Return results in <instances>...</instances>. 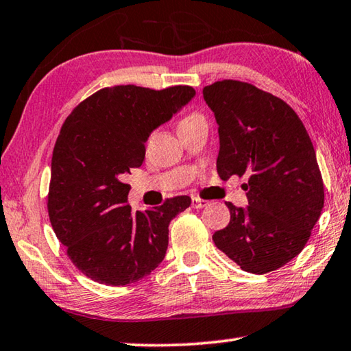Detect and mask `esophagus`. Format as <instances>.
Instances as JSON below:
<instances>
[{"label":"esophagus","mask_w":351,"mask_h":351,"mask_svg":"<svg viewBox=\"0 0 351 351\" xmlns=\"http://www.w3.org/2000/svg\"><path fill=\"white\" fill-rule=\"evenodd\" d=\"M191 205L193 208H204V206L208 205V200H204V199H199V197H193L191 199Z\"/></svg>","instance_id":"1"}]
</instances>
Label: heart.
Masks as SVG:
<instances>
[{"mask_svg":"<svg viewBox=\"0 0 351 351\" xmlns=\"http://www.w3.org/2000/svg\"><path fill=\"white\" fill-rule=\"evenodd\" d=\"M200 119H204L202 117H200L199 113H189V114H186L185 118L182 119V121L179 123V128L180 125H185V124H189V123H194V121H200Z\"/></svg>","mask_w":351,"mask_h":351,"instance_id":"obj_1","label":"heart"}]
</instances>
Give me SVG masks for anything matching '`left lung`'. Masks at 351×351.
Segmentation results:
<instances>
[{"mask_svg": "<svg viewBox=\"0 0 351 351\" xmlns=\"http://www.w3.org/2000/svg\"><path fill=\"white\" fill-rule=\"evenodd\" d=\"M219 128L217 174L249 176V205L230 210L216 247L250 274H267L295 258L324 208V180L305 125L283 99L239 80L204 88Z\"/></svg>", "mask_w": 351, "mask_h": 351, "instance_id": "1", "label": "left lung"}]
</instances>
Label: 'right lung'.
<instances>
[{
    "label": "right lung",
    "mask_w": 351,
    "mask_h": 351,
    "mask_svg": "<svg viewBox=\"0 0 351 351\" xmlns=\"http://www.w3.org/2000/svg\"><path fill=\"white\" fill-rule=\"evenodd\" d=\"M196 95L188 85L102 88L65 119L51 160L48 213L57 239L88 278L125 286L151 274L168 249L169 222L191 197L132 213V168L145 160L149 135Z\"/></svg>",
    "instance_id": "1"
}]
</instances>
